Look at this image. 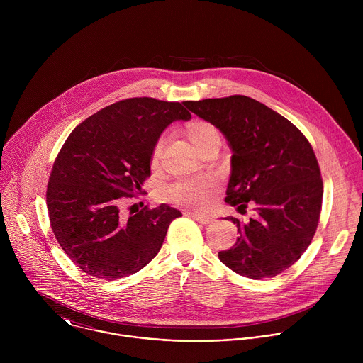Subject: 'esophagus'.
Returning <instances> with one entry per match:
<instances>
[{
	"instance_id": "obj_1",
	"label": "esophagus",
	"mask_w": 363,
	"mask_h": 363,
	"mask_svg": "<svg viewBox=\"0 0 363 363\" xmlns=\"http://www.w3.org/2000/svg\"><path fill=\"white\" fill-rule=\"evenodd\" d=\"M189 216H191L193 219H196L197 222L207 225L209 222H212V216L211 215H206V213H199V212H189Z\"/></svg>"
}]
</instances>
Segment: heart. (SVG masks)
Listing matches in <instances>:
<instances>
[{
	"mask_svg": "<svg viewBox=\"0 0 363 363\" xmlns=\"http://www.w3.org/2000/svg\"><path fill=\"white\" fill-rule=\"evenodd\" d=\"M183 134L191 147L201 154L204 150L211 147L220 145V134L219 130L209 121L206 120H193L183 127ZM163 141L159 140L154 147L151 164L152 167H157L160 155H162ZM218 183L213 179H196V180H184L172 184L167 187L164 196L167 201L186 206V207L204 208L207 207L211 196L216 190Z\"/></svg>",
	"mask_w": 363,
	"mask_h": 363,
	"instance_id": "1",
	"label": "heart"
}]
</instances>
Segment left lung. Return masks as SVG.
<instances>
[{
  "label": "left lung",
  "instance_id": "obj_1",
  "mask_svg": "<svg viewBox=\"0 0 363 363\" xmlns=\"http://www.w3.org/2000/svg\"><path fill=\"white\" fill-rule=\"evenodd\" d=\"M183 104L212 123L232 151L225 203L249 222L238 226V242L219 259L252 279L271 278L295 264L309 247L320 219L323 180L306 137L284 116L257 101L233 95Z\"/></svg>",
  "mask_w": 363,
  "mask_h": 363
}]
</instances>
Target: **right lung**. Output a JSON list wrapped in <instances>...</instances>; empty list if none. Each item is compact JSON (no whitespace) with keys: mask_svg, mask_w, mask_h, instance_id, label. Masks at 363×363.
Wrapping results in <instances>:
<instances>
[{"mask_svg":"<svg viewBox=\"0 0 363 363\" xmlns=\"http://www.w3.org/2000/svg\"><path fill=\"white\" fill-rule=\"evenodd\" d=\"M191 114L179 102L131 98L110 104L74 128L52 164L48 209L65 255L86 274L118 279L155 257L170 222L167 204L127 216L123 197L143 193L160 134Z\"/></svg>","mask_w":363,"mask_h":363,"instance_id":"obj_1","label":"right lung"}]
</instances>
